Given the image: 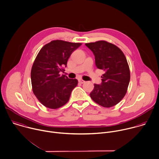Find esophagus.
Returning <instances> with one entry per match:
<instances>
[{
  "label": "esophagus",
  "instance_id": "esophagus-1",
  "mask_svg": "<svg viewBox=\"0 0 159 159\" xmlns=\"http://www.w3.org/2000/svg\"><path fill=\"white\" fill-rule=\"evenodd\" d=\"M79 82L80 84H84V83L85 82L84 80H82V79H79Z\"/></svg>",
  "mask_w": 159,
  "mask_h": 159
}]
</instances>
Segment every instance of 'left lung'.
I'll list each match as a JSON object with an SVG mask.
<instances>
[{"label": "left lung", "mask_w": 159, "mask_h": 159, "mask_svg": "<svg viewBox=\"0 0 159 159\" xmlns=\"http://www.w3.org/2000/svg\"><path fill=\"white\" fill-rule=\"evenodd\" d=\"M95 56L97 67L105 73L100 85L94 84L90 93L92 99L103 107H111L124 97L129 84V67L123 52L105 40L85 43Z\"/></svg>", "instance_id": "1"}]
</instances>
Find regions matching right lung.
Masks as SVG:
<instances>
[{"instance_id":"right-lung-1","label":"right lung","mask_w":159,"mask_h":159,"mask_svg":"<svg viewBox=\"0 0 159 159\" xmlns=\"http://www.w3.org/2000/svg\"><path fill=\"white\" fill-rule=\"evenodd\" d=\"M82 45L61 40H52L39 51L31 69L32 90L45 107L56 109L69 100L78 80L61 75L73 51Z\"/></svg>"}]
</instances>
